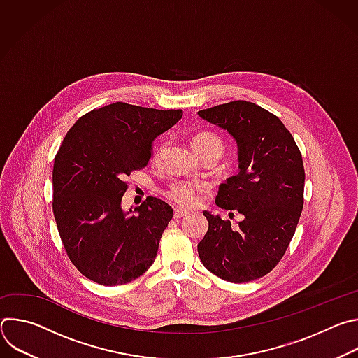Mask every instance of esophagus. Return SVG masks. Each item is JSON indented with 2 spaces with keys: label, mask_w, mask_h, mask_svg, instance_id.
<instances>
[{
  "label": "esophagus",
  "mask_w": 358,
  "mask_h": 358,
  "mask_svg": "<svg viewBox=\"0 0 358 358\" xmlns=\"http://www.w3.org/2000/svg\"><path fill=\"white\" fill-rule=\"evenodd\" d=\"M187 215V211H184V210H180V208H176L174 210V218L177 220V218H182V217H185Z\"/></svg>",
  "instance_id": "obj_1"
}]
</instances>
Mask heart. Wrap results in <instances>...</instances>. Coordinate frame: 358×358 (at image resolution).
<instances>
[{
  "label": "heart",
  "instance_id": "1",
  "mask_svg": "<svg viewBox=\"0 0 358 358\" xmlns=\"http://www.w3.org/2000/svg\"><path fill=\"white\" fill-rule=\"evenodd\" d=\"M192 147L196 152L206 151L210 148H218L222 152L224 143L217 134L211 131H202L192 138ZM160 152H162V147L156 150L155 156H152V160L157 162L160 157ZM203 191H206V187L196 181H177L169 188L166 195L171 202L176 203V206L182 208H192V207H196L202 201Z\"/></svg>",
  "mask_w": 358,
  "mask_h": 358
}]
</instances>
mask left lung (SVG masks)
<instances>
[{
	"instance_id": "8db88e82",
	"label": "left lung",
	"mask_w": 358,
	"mask_h": 358,
	"mask_svg": "<svg viewBox=\"0 0 358 358\" xmlns=\"http://www.w3.org/2000/svg\"><path fill=\"white\" fill-rule=\"evenodd\" d=\"M198 116L236 141L238 174L220 185L215 203L243 215L234 229L231 221L203 211L208 231L198 243L199 259L227 282L259 279L283 258L303 210L300 150L279 117L250 101H229Z\"/></svg>"
}]
</instances>
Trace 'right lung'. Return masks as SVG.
<instances>
[{
    "mask_svg": "<svg viewBox=\"0 0 358 358\" xmlns=\"http://www.w3.org/2000/svg\"><path fill=\"white\" fill-rule=\"evenodd\" d=\"M181 117L180 109L116 101L83 115L66 133L54 163L52 210L71 262L87 279L124 285L155 262L173 208L148 196L123 211L124 178L148 164L152 141Z\"/></svg>",
    "mask_w": 358,
    "mask_h": 358,
    "instance_id": "right-lung-1",
    "label": "right lung"
}]
</instances>
